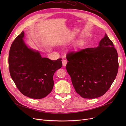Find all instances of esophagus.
Wrapping results in <instances>:
<instances>
[{"mask_svg":"<svg viewBox=\"0 0 126 126\" xmlns=\"http://www.w3.org/2000/svg\"><path fill=\"white\" fill-rule=\"evenodd\" d=\"M67 63V61L66 60L63 59L62 60V64H63V66H66Z\"/></svg>","mask_w":126,"mask_h":126,"instance_id":"34e87169","label":"esophagus"}]
</instances>
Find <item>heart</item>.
Returning a JSON list of instances; mask_svg holds the SVG:
<instances>
[{"instance_id": "b5f03b06", "label": "heart", "mask_w": 126, "mask_h": 126, "mask_svg": "<svg viewBox=\"0 0 126 126\" xmlns=\"http://www.w3.org/2000/svg\"><path fill=\"white\" fill-rule=\"evenodd\" d=\"M83 43H84V41H83V40H81L77 42V44H76V48L77 49V48H79V47H81V46L83 45Z\"/></svg>"}]
</instances>
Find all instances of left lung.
<instances>
[{"instance_id":"left-lung-1","label":"left lung","mask_w":126,"mask_h":126,"mask_svg":"<svg viewBox=\"0 0 126 126\" xmlns=\"http://www.w3.org/2000/svg\"><path fill=\"white\" fill-rule=\"evenodd\" d=\"M66 70L77 93L85 98L103 95L114 81L118 69V55L106 34L99 45L66 55Z\"/></svg>"}]
</instances>
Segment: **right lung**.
Segmentation results:
<instances>
[{
  "label": "right lung",
  "instance_id": "1",
  "mask_svg": "<svg viewBox=\"0 0 126 126\" xmlns=\"http://www.w3.org/2000/svg\"><path fill=\"white\" fill-rule=\"evenodd\" d=\"M22 32L12 43L9 51L11 77L24 95L40 99L47 96L54 86L53 76L61 68V58L51 60L42 58L38 51L29 48L24 43Z\"/></svg>",
  "mask_w": 126,
  "mask_h": 126
}]
</instances>
